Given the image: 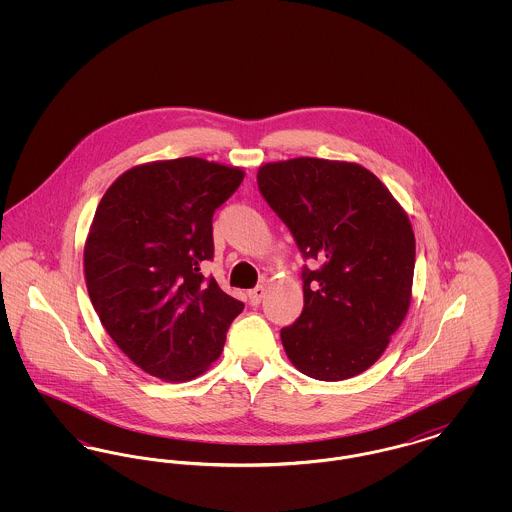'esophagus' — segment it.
I'll list each match as a JSON object with an SVG mask.
<instances>
[{
    "instance_id": "1",
    "label": "esophagus",
    "mask_w": 512,
    "mask_h": 512,
    "mask_svg": "<svg viewBox=\"0 0 512 512\" xmlns=\"http://www.w3.org/2000/svg\"><path fill=\"white\" fill-rule=\"evenodd\" d=\"M263 295H265V286H257V288H253V290L247 292V297H249V303H251V305H259L261 299H263Z\"/></svg>"
}]
</instances>
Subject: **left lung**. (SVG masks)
<instances>
[{
    "instance_id": "left-lung-1",
    "label": "left lung",
    "mask_w": 512,
    "mask_h": 512,
    "mask_svg": "<svg viewBox=\"0 0 512 512\" xmlns=\"http://www.w3.org/2000/svg\"><path fill=\"white\" fill-rule=\"evenodd\" d=\"M259 192L303 259L305 305L280 330L292 365L324 382L374 365L411 305L414 234L390 190L365 167L299 157L267 163Z\"/></svg>"
}]
</instances>
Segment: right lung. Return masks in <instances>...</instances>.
<instances>
[{
  "instance_id": "obj_1",
  "label": "right lung",
  "mask_w": 512,
  "mask_h": 512,
  "mask_svg": "<svg viewBox=\"0 0 512 512\" xmlns=\"http://www.w3.org/2000/svg\"><path fill=\"white\" fill-rule=\"evenodd\" d=\"M244 171L180 157L121 174L99 201L84 274L92 305L122 353L167 382L220 357L244 303L201 274L215 255L213 215Z\"/></svg>"
}]
</instances>
